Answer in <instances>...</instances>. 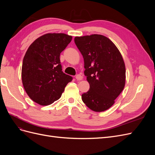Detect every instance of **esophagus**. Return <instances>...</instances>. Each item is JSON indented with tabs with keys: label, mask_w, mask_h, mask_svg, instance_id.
<instances>
[{
	"label": "esophagus",
	"mask_w": 155,
	"mask_h": 155,
	"mask_svg": "<svg viewBox=\"0 0 155 155\" xmlns=\"http://www.w3.org/2000/svg\"><path fill=\"white\" fill-rule=\"evenodd\" d=\"M76 79L78 81H79V80H81V79H83V77L81 76L80 74H77L76 76Z\"/></svg>",
	"instance_id": "1"
}]
</instances>
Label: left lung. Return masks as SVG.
Listing matches in <instances>:
<instances>
[{"instance_id":"8db88e82","label":"left lung","mask_w":155,"mask_h":155,"mask_svg":"<svg viewBox=\"0 0 155 155\" xmlns=\"http://www.w3.org/2000/svg\"><path fill=\"white\" fill-rule=\"evenodd\" d=\"M75 44L84 59V74L90 85L82 100L95 112L114 104L125 83V67L120 51L107 37L98 34L76 37Z\"/></svg>"}]
</instances>
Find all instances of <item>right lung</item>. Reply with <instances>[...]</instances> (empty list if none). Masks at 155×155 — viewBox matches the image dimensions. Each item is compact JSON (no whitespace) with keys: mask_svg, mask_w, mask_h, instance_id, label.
I'll return each instance as SVG.
<instances>
[{"mask_svg":"<svg viewBox=\"0 0 155 155\" xmlns=\"http://www.w3.org/2000/svg\"><path fill=\"white\" fill-rule=\"evenodd\" d=\"M72 36L47 34L37 39L23 59L22 81L31 99L41 105L59 100L73 78L62 71L60 54L71 42Z\"/></svg>","mask_w":155,"mask_h":155,"instance_id":"1","label":"right lung"}]
</instances>
